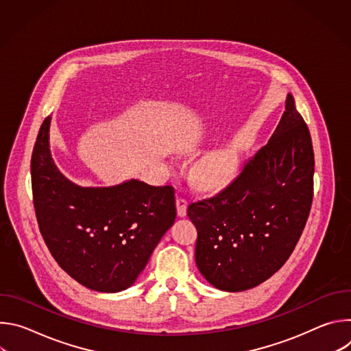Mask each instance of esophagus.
I'll return each instance as SVG.
<instances>
[{
	"label": "esophagus",
	"mask_w": 351,
	"mask_h": 351,
	"mask_svg": "<svg viewBox=\"0 0 351 351\" xmlns=\"http://www.w3.org/2000/svg\"><path fill=\"white\" fill-rule=\"evenodd\" d=\"M186 208H187V202L182 197L176 198V213L179 217H186Z\"/></svg>",
	"instance_id": "34e87169"
}]
</instances>
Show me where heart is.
Returning <instances> with one entry per match:
<instances>
[{"mask_svg":"<svg viewBox=\"0 0 351 351\" xmlns=\"http://www.w3.org/2000/svg\"><path fill=\"white\" fill-rule=\"evenodd\" d=\"M236 172V160L228 153H218L203 167V178L210 183H225Z\"/></svg>","mask_w":351,"mask_h":351,"instance_id":"obj_1","label":"heart"}]
</instances>
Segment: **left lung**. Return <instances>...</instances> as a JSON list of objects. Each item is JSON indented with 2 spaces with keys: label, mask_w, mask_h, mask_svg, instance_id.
<instances>
[{
  "label": "left lung",
  "mask_w": 351,
  "mask_h": 351,
  "mask_svg": "<svg viewBox=\"0 0 351 351\" xmlns=\"http://www.w3.org/2000/svg\"><path fill=\"white\" fill-rule=\"evenodd\" d=\"M314 164L310 130L289 94L268 144L228 186L187 207L195 264L213 286L243 291L282 268L310 215Z\"/></svg>",
  "instance_id": "obj_1"
}]
</instances>
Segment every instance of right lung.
I'll return each instance as SVG.
<instances>
[{
    "label": "right lung",
    "mask_w": 351,
    "mask_h": 351,
    "mask_svg": "<svg viewBox=\"0 0 351 351\" xmlns=\"http://www.w3.org/2000/svg\"><path fill=\"white\" fill-rule=\"evenodd\" d=\"M48 130L49 117L38 130L30 162L33 206L44 243L80 285L104 293L123 290L173 225L175 190L138 180L79 187L54 165Z\"/></svg>",
    "instance_id": "obj_1"
}]
</instances>
